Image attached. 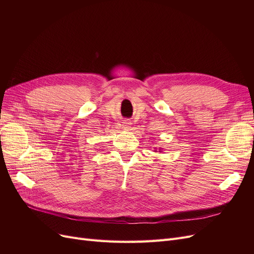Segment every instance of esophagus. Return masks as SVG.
<instances>
[{"label": "esophagus", "instance_id": "obj_1", "mask_svg": "<svg viewBox=\"0 0 254 254\" xmlns=\"http://www.w3.org/2000/svg\"><path fill=\"white\" fill-rule=\"evenodd\" d=\"M129 126H130V123H128V122H126V123H124V127H125L126 129H127V128L129 127Z\"/></svg>", "mask_w": 254, "mask_h": 254}]
</instances>
